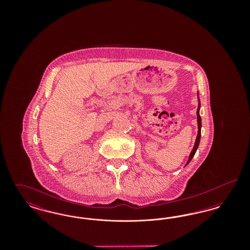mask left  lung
I'll use <instances>...</instances> for the list:
<instances>
[{"mask_svg": "<svg viewBox=\"0 0 250 250\" xmlns=\"http://www.w3.org/2000/svg\"><path fill=\"white\" fill-rule=\"evenodd\" d=\"M200 107H201V103H199V107H198V110H197V118H198V135H197V139H196V142H195V145L191 151L190 155H189V158H188V161L187 163V165L191 161V159L193 158V156L195 155L198 147H199V144H200V140H201V128H202V118L200 116Z\"/></svg>", "mask_w": 250, "mask_h": 250, "instance_id": "left-lung-1", "label": "left lung"}]
</instances>
